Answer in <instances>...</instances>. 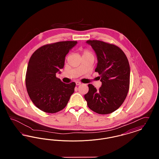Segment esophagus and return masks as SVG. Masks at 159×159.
Instances as JSON below:
<instances>
[{
    "mask_svg": "<svg viewBox=\"0 0 159 159\" xmlns=\"http://www.w3.org/2000/svg\"><path fill=\"white\" fill-rule=\"evenodd\" d=\"M76 85H80V84H81V82H76Z\"/></svg>",
    "mask_w": 159,
    "mask_h": 159,
    "instance_id": "esophagus-1",
    "label": "esophagus"
}]
</instances>
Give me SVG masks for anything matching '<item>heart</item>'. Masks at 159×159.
<instances>
[{"instance_id":"heart-1","label":"heart","mask_w":159,"mask_h":159,"mask_svg":"<svg viewBox=\"0 0 159 159\" xmlns=\"http://www.w3.org/2000/svg\"><path fill=\"white\" fill-rule=\"evenodd\" d=\"M88 53H91V52H90L89 51L86 50V49H85V50L83 51V55H84V54H88Z\"/></svg>"}]
</instances>
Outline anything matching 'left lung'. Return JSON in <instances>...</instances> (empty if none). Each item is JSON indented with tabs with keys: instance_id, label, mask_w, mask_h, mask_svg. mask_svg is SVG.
Here are the masks:
<instances>
[{
	"instance_id": "obj_1",
	"label": "left lung",
	"mask_w": 159,
	"mask_h": 159,
	"mask_svg": "<svg viewBox=\"0 0 159 159\" xmlns=\"http://www.w3.org/2000/svg\"><path fill=\"white\" fill-rule=\"evenodd\" d=\"M97 56L95 71L100 75L102 86L97 90L89 84L84 97L88 107L100 114L117 110L127 97L130 84V66L125 53L117 46L102 41L88 40Z\"/></svg>"
}]
</instances>
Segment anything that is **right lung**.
Wrapping results in <instances>:
<instances>
[{
    "instance_id": "obj_1",
    "label": "right lung",
    "mask_w": 159,
    "mask_h": 159,
    "mask_svg": "<svg viewBox=\"0 0 159 159\" xmlns=\"http://www.w3.org/2000/svg\"><path fill=\"white\" fill-rule=\"evenodd\" d=\"M77 41H62L42 46L31 56L25 85L33 104L40 110L55 113L64 109L75 92L76 83L66 84L56 77L65 57Z\"/></svg>"
}]
</instances>
